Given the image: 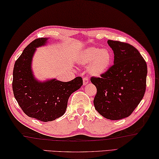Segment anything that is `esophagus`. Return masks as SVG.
<instances>
[{
    "label": "esophagus",
    "mask_w": 159,
    "mask_h": 159,
    "mask_svg": "<svg viewBox=\"0 0 159 159\" xmlns=\"http://www.w3.org/2000/svg\"><path fill=\"white\" fill-rule=\"evenodd\" d=\"M89 79L87 77H84L83 79V84H84V86H86V84H89Z\"/></svg>",
    "instance_id": "esophagus-1"
}]
</instances>
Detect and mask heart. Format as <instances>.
<instances>
[{
	"label": "heart",
	"instance_id": "obj_1",
	"mask_svg": "<svg viewBox=\"0 0 159 159\" xmlns=\"http://www.w3.org/2000/svg\"><path fill=\"white\" fill-rule=\"evenodd\" d=\"M79 61L83 65H88L87 71L93 76H101L110 68L113 55L108 48L90 47L84 49L79 55Z\"/></svg>",
	"mask_w": 159,
	"mask_h": 159
}]
</instances>
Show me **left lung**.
Instances as JSON below:
<instances>
[{
  "mask_svg": "<svg viewBox=\"0 0 159 159\" xmlns=\"http://www.w3.org/2000/svg\"><path fill=\"white\" fill-rule=\"evenodd\" d=\"M108 44L114 53V64L101 77L91 78L97 89L93 104L104 118L120 120L129 116L143 98L147 65L132 45L112 40Z\"/></svg>",
  "mask_w": 159,
  "mask_h": 159,
  "instance_id": "left-lung-1",
  "label": "left lung"
}]
</instances>
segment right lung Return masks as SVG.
<instances>
[{"label":"right lung","instance_id":"right-lung-1","mask_svg":"<svg viewBox=\"0 0 159 159\" xmlns=\"http://www.w3.org/2000/svg\"><path fill=\"white\" fill-rule=\"evenodd\" d=\"M48 39L34 40L24 49L14 64L13 91L18 105L28 116L43 122L62 116L71 93L83 85L81 77L68 82L56 79L39 81L31 69L32 58L36 48L46 45Z\"/></svg>","mask_w":159,"mask_h":159}]
</instances>
